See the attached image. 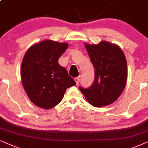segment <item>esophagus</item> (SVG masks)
Listing matches in <instances>:
<instances>
[{"label": "esophagus", "instance_id": "obj_1", "mask_svg": "<svg viewBox=\"0 0 148 148\" xmlns=\"http://www.w3.org/2000/svg\"><path fill=\"white\" fill-rule=\"evenodd\" d=\"M74 80H75L76 83L78 84V83H79V82H80V78L78 77H76V78H74Z\"/></svg>", "mask_w": 148, "mask_h": 148}]
</instances>
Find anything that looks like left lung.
<instances>
[{
    "label": "left lung",
    "instance_id": "1",
    "mask_svg": "<svg viewBox=\"0 0 148 148\" xmlns=\"http://www.w3.org/2000/svg\"><path fill=\"white\" fill-rule=\"evenodd\" d=\"M85 47L94 67V82L88 88H78L94 107L110 105L120 97L127 82L125 54L117 45L106 41L85 44Z\"/></svg>",
    "mask_w": 148,
    "mask_h": 148
}]
</instances>
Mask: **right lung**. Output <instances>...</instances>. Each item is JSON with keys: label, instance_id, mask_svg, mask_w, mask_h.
<instances>
[{"label": "right lung", "instance_id": "1", "mask_svg": "<svg viewBox=\"0 0 148 148\" xmlns=\"http://www.w3.org/2000/svg\"><path fill=\"white\" fill-rule=\"evenodd\" d=\"M68 47L67 43L47 40L32 46L25 53L21 63V80L29 99L38 107H55L67 88L76 85L66 69L58 63Z\"/></svg>", "mask_w": 148, "mask_h": 148}]
</instances>
